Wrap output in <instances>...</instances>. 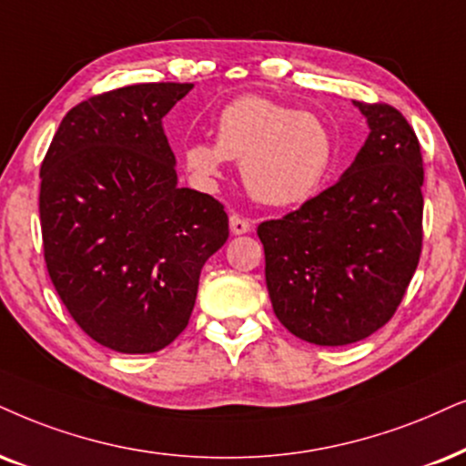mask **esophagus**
<instances>
[{"label": "esophagus", "mask_w": 466, "mask_h": 466, "mask_svg": "<svg viewBox=\"0 0 466 466\" xmlns=\"http://www.w3.org/2000/svg\"><path fill=\"white\" fill-rule=\"evenodd\" d=\"M251 229V223L247 221V219H243V217H238V215H232L229 217V232L232 234H247Z\"/></svg>", "instance_id": "obj_1"}]
</instances>
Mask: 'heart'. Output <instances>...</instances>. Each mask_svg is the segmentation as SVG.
<instances>
[{"label":"heart","instance_id":"obj_1","mask_svg":"<svg viewBox=\"0 0 466 466\" xmlns=\"http://www.w3.org/2000/svg\"><path fill=\"white\" fill-rule=\"evenodd\" d=\"M217 141H193L185 165L199 185H215L226 161H240L247 191L268 206L301 204L333 165V137L320 117L264 96H240L219 111Z\"/></svg>","mask_w":466,"mask_h":466}]
</instances>
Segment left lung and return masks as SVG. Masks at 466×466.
<instances>
[{"mask_svg": "<svg viewBox=\"0 0 466 466\" xmlns=\"http://www.w3.org/2000/svg\"><path fill=\"white\" fill-rule=\"evenodd\" d=\"M355 103L370 133L341 178L258 226L275 316L316 346H346L398 309L421 253L423 163L406 117Z\"/></svg>", "mask_w": 466, "mask_h": 466, "instance_id": "8db88e82", "label": "left lung"}]
</instances>
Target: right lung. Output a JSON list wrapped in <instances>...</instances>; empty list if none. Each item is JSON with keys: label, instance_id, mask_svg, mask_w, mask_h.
Wrapping results in <instances>:
<instances>
[{"label": "right lung", "instance_id": "right-lung-1", "mask_svg": "<svg viewBox=\"0 0 466 466\" xmlns=\"http://www.w3.org/2000/svg\"><path fill=\"white\" fill-rule=\"evenodd\" d=\"M193 84L117 87L64 116L40 167L49 277L94 341L157 352L189 325L202 267L228 240L223 206L178 187L163 117Z\"/></svg>", "mask_w": 466, "mask_h": 466}]
</instances>
